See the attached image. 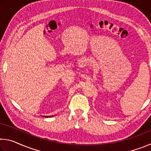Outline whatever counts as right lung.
Segmentation results:
<instances>
[{
    "instance_id": "1",
    "label": "right lung",
    "mask_w": 151,
    "mask_h": 151,
    "mask_svg": "<svg viewBox=\"0 0 151 151\" xmlns=\"http://www.w3.org/2000/svg\"><path fill=\"white\" fill-rule=\"evenodd\" d=\"M45 116V117H50L51 116Z\"/></svg>"
}]
</instances>
